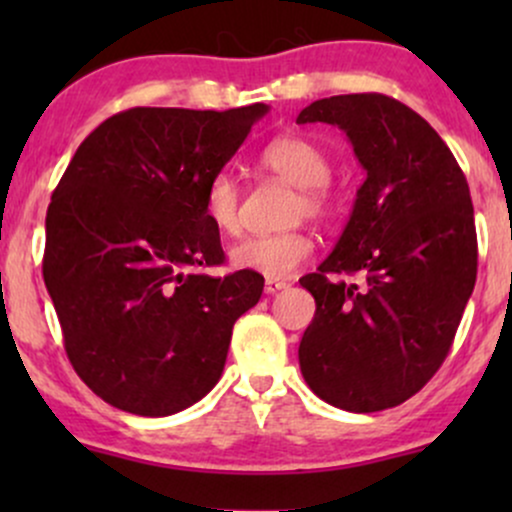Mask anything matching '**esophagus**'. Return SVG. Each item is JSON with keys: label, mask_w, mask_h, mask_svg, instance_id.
Masks as SVG:
<instances>
[{"label": "esophagus", "mask_w": 512, "mask_h": 512, "mask_svg": "<svg viewBox=\"0 0 512 512\" xmlns=\"http://www.w3.org/2000/svg\"><path fill=\"white\" fill-rule=\"evenodd\" d=\"M286 286H289V284H286V281H281V279H267V284H264V293L274 296V293L284 291Z\"/></svg>", "instance_id": "esophagus-1"}]
</instances>
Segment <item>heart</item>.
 <instances>
[{"instance_id": "b5f03b06", "label": "heart", "mask_w": 512, "mask_h": 512, "mask_svg": "<svg viewBox=\"0 0 512 512\" xmlns=\"http://www.w3.org/2000/svg\"><path fill=\"white\" fill-rule=\"evenodd\" d=\"M260 166L276 178L298 187L291 204V219H327L334 209L330 187L332 166L320 146L303 137H279L260 154ZM204 216L219 233L233 236L240 228V187L226 170L216 173L204 187ZM313 238L301 228L243 238L231 248V262L238 269L257 272L267 279H286L313 255Z\"/></svg>"}]
</instances>
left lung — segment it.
I'll return each mask as SVG.
<instances>
[{
	"label": "left lung",
	"mask_w": 512,
	"mask_h": 512,
	"mask_svg": "<svg viewBox=\"0 0 512 512\" xmlns=\"http://www.w3.org/2000/svg\"><path fill=\"white\" fill-rule=\"evenodd\" d=\"M296 122L344 129L366 170L332 255L301 279L315 298L301 373L332 407H397L443 366L474 291L467 178L436 129L383 93L322 98Z\"/></svg>",
	"instance_id": "8db88e82"
}]
</instances>
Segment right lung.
I'll return each mask as SVG.
<instances>
[{"mask_svg": "<svg viewBox=\"0 0 512 512\" xmlns=\"http://www.w3.org/2000/svg\"><path fill=\"white\" fill-rule=\"evenodd\" d=\"M267 110L129 108L88 134L52 192L45 286L76 375L113 407L168 416L219 383L264 279L202 272L226 260L204 187Z\"/></svg>", "mask_w": 512, "mask_h": 512, "instance_id": "obj_1", "label": "right lung"}]
</instances>
